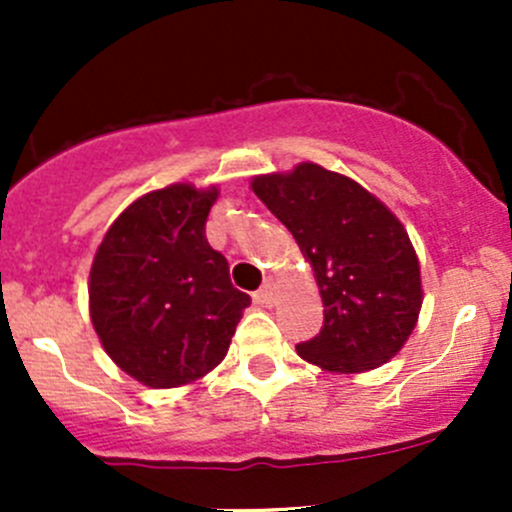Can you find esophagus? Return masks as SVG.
Here are the masks:
<instances>
[{"mask_svg": "<svg viewBox=\"0 0 512 512\" xmlns=\"http://www.w3.org/2000/svg\"><path fill=\"white\" fill-rule=\"evenodd\" d=\"M255 302L257 304H265V307H272V302H275V282L267 280L265 285L255 292Z\"/></svg>", "mask_w": 512, "mask_h": 512, "instance_id": "esophagus-1", "label": "esophagus"}]
</instances>
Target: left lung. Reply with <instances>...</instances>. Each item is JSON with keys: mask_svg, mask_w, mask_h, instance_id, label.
Masks as SVG:
<instances>
[{"mask_svg": "<svg viewBox=\"0 0 512 512\" xmlns=\"http://www.w3.org/2000/svg\"><path fill=\"white\" fill-rule=\"evenodd\" d=\"M250 188L292 232L322 297V329L297 354L332 374L394 359L423 304L421 265L401 220L354 178L309 160L255 175Z\"/></svg>", "mask_w": 512, "mask_h": 512, "instance_id": "8db88e82", "label": "left lung"}]
</instances>
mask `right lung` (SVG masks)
I'll use <instances>...</instances> for the list:
<instances>
[{"mask_svg": "<svg viewBox=\"0 0 512 512\" xmlns=\"http://www.w3.org/2000/svg\"><path fill=\"white\" fill-rule=\"evenodd\" d=\"M218 185L173 183L133 200L103 235L89 314L103 352L138 384L175 389L225 359L250 297L205 240Z\"/></svg>", "mask_w": 512, "mask_h": 512, "instance_id": "obj_1", "label": "right lung"}]
</instances>
